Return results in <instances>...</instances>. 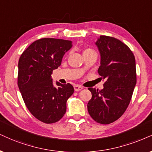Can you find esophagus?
I'll list each match as a JSON object with an SVG mask.
<instances>
[{"mask_svg": "<svg viewBox=\"0 0 152 152\" xmlns=\"http://www.w3.org/2000/svg\"><path fill=\"white\" fill-rule=\"evenodd\" d=\"M82 89H83V87H82V86H80V85H75L74 86V89L75 91H79L80 90H82Z\"/></svg>", "mask_w": 152, "mask_h": 152, "instance_id": "obj_1", "label": "esophagus"}]
</instances>
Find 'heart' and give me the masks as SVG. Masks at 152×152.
Returning <instances> with one entry per match:
<instances>
[{"label":"heart","instance_id":"1","mask_svg":"<svg viewBox=\"0 0 152 152\" xmlns=\"http://www.w3.org/2000/svg\"><path fill=\"white\" fill-rule=\"evenodd\" d=\"M91 53H96V52H95L94 50L91 48H86L85 49H84L83 50V56L89 55V54H91Z\"/></svg>","mask_w":152,"mask_h":152}]
</instances>
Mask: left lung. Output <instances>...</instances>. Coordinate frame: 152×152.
Returning <instances> with one entry per match:
<instances>
[{
	"label": "left lung",
	"instance_id": "left-lung-1",
	"mask_svg": "<svg viewBox=\"0 0 152 152\" xmlns=\"http://www.w3.org/2000/svg\"><path fill=\"white\" fill-rule=\"evenodd\" d=\"M96 45L101 55L99 75L106 80L104 89L89 88L92 97L87 104L89 115L97 123L110 124L125 113L137 82L135 58L118 39L100 36Z\"/></svg>",
	"mask_w": 152,
	"mask_h": 152
}]
</instances>
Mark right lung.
Instances as JSON below:
<instances>
[{
	"label": "right lung",
	"mask_w": 152,
	"mask_h": 152,
	"mask_svg": "<svg viewBox=\"0 0 152 152\" xmlns=\"http://www.w3.org/2000/svg\"><path fill=\"white\" fill-rule=\"evenodd\" d=\"M72 42L43 38L34 42L22 53L18 62V85L30 113L44 123H56L66 112V102L74 92L70 83L56 82L51 74L61 65L62 58L72 48Z\"/></svg>",
	"instance_id": "right-lung-1"
}]
</instances>
